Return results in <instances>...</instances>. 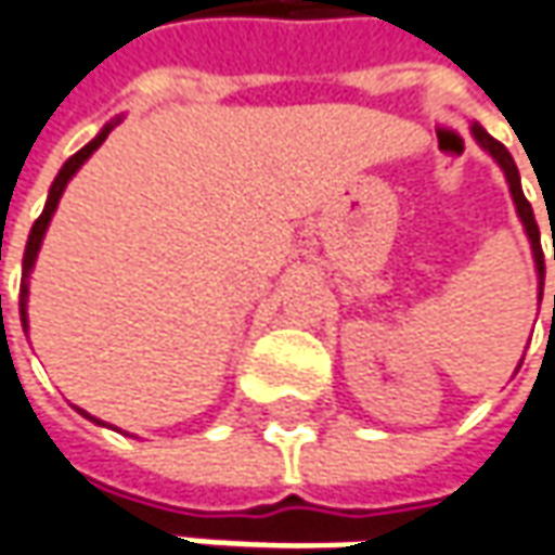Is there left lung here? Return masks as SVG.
Instances as JSON below:
<instances>
[{"instance_id": "obj_1", "label": "left lung", "mask_w": 555, "mask_h": 555, "mask_svg": "<svg viewBox=\"0 0 555 555\" xmlns=\"http://www.w3.org/2000/svg\"><path fill=\"white\" fill-rule=\"evenodd\" d=\"M470 133L477 139V145L483 151L492 154V160L504 169V179L511 184V197H514L516 215H519V221H522V228L529 233V243H531V255H534V267H538V279H544V251H541V230H538V221H534V212H531V203L522 194V184H519V169H516L514 157H511V151L501 145L499 139H492V135L486 133L480 124H470ZM555 258V255H553ZM538 294H544V288ZM553 307H555V294H553Z\"/></svg>"}]
</instances>
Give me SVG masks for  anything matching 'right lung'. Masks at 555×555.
I'll use <instances>...</instances> for the list:
<instances>
[{"mask_svg":"<svg viewBox=\"0 0 555 555\" xmlns=\"http://www.w3.org/2000/svg\"><path fill=\"white\" fill-rule=\"evenodd\" d=\"M115 124L118 120H108L103 130L96 133V139H90L88 145L81 151H75L69 160L63 164V169L56 172L54 184H51V191H48V203H44V209H41V215L36 218V224H33V230H29V240H26V251H24V279H21V322H24V331L29 327V322H26V297H29V270H33V263H36V258H39V248H41V240H44V230H48V224H51V218H54L56 212V203H60V197H63V191H66V184H69V179L81 169V164L88 160L93 151L103 145L105 139H108V133L115 130ZM81 416H88L85 410H78ZM90 422H100L93 420V416H88ZM103 425V422H100Z\"/></svg>","mask_w":555,"mask_h":555,"instance_id":"add662e5","label":"right lung"}]
</instances>
